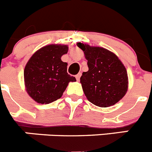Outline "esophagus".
Returning <instances> with one entry per match:
<instances>
[{"mask_svg": "<svg viewBox=\"0 0 152 152\" xmlns=\"http://www.w3.org/2000/svg\"><path fill=\"white\" fill-rule=\"evenodd\" d=\"M80 75H81V73H78L77 74L76 76H75V77H76V79H77V80L78 81L79 80H80Z\"/></svg>", "mask_w": 152, "mask_h": 152, "instance_id": "1", "label": "esophagus"}]
</instances>
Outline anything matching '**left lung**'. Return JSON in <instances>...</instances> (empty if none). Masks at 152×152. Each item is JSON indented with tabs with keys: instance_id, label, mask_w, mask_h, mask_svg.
Returning a JSON list of instances; mask_svg holds the SVG:
<instances>
[{
	"instance_id": "obj_1",
	"label": "left lung",
	"mask_w": 152,
	"mask_h": 152,
	"mask_svg": "<svg viewBox=\"0 0 152 152\" xmlns=\"http://www.w3.org/2000/svg\"><path fill=\"white\" fill-rule=\"evenodd\" d=\"M88 60V70L80 77L86 97L93 104L109 107L126 95L129 78L126 67L115 53L103 47L77 42Z\"/></svg>"
}]
</instances>
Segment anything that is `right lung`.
<instances>
[{
	"label": "right lung",
	"instance_id": "add662e5",
	"mask_svg": "<svg viewBox=\"0 0 152 152\" xmlns=\"http://www.w3.org/2000/svg\"><path fill=\"white\" fill-rule=\"evenodd\" d=\"M68 46L50 44L36 51L24 68L26 91L33 100L48 104L61 97L69 82L76 79L67 73L68 63L61 61Z\"/></svg>",
	"mask_w": 152,
	"mask_h": 152
}]
</instances>
